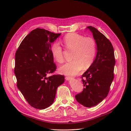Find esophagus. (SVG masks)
Here are the masks:
<instances>
[{
  "mask_svg": "<svg viewBox=\"0 0 131 131\" xmlns=\"http://www.w3.org/2000/svg\"><path fill=\"white\" fill-rule=\"evenodd\" d=\"M65 79L67 80H71L72 79V78L71 77H69V76H67L65 77Z\"/></svg>",
  "mask_w": 131,
  "mask_h": 131,
  "instance_id": "34e87169",
  "label": "esophagus"
}]
</instances>
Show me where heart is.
Returning <instances> with one entry per match:
<instances>
[{"mask_svg":"<svg viewBox=\"0 0 131 131\" xmlns=\"http://www.w3.org/2000/svg\"><path fill=\"white\" fill-rule=\"evenodd\" d=\"M63 45L66 49L73 51L72 60L59 68L60 73L66 75H76L84 68L88 69L92 65L97 52L96 41L91 37H84L77 33L66 34L62 39ZM53 57L59 63L64 61L62 47L57 42H54L51 48Z\"/></svg>","mask_w":131,"mask_h":131,"instance_id":"1","label":"heart"}]
</instances>
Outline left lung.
<instances>
[{
	"label": "left lung",
	"mask_w": 131,
	"mask_h": 131,
	"mask_svg": "<svg viewBox=\"0 0 131 131\" xmlns=\"http://www.w3.org/2000/svg\"><path fill=\"white\" fill-rule=\"evenodd\" d=\"M97 44L95 60L82 75L83 91L75 95L77 101L85 107L97 105L106 97L114 79V51L110 40L95 27L88 26Z\"/></svg>",
	"instance_id": "obj_1"
}]
</instances>
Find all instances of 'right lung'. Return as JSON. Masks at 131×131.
Here are the masks:
<instances>
[{
	"label": "right lung",
	"instance_id": "1",
	"mask_svg": "<svg viewBox=\"0 0 131 131\" xmlns=\"http://www.w3.org/2000/svg\"><path fill=\"white\" fill-rule=\"evenodd\" d=\"M60 35L37 28L24 39L16 52L17 86L30 105L37 109L53 104L58 87L65 81L62 75L47 77L56 70L51 48Z\"/></svg>",
	"mask_w": 131,
	"mask_h": 131
}]
</instances>
